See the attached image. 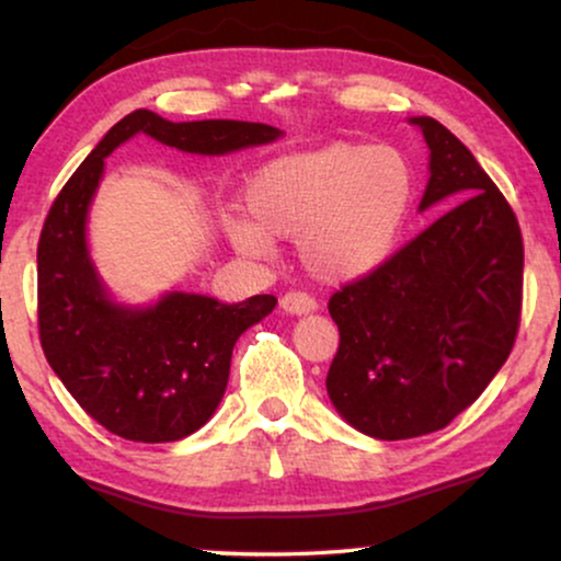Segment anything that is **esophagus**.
I'll return each mask as SVG.
<instances>
[{"instance_id": "1", "label": "esophagus", "mask_w": 561, "mask_h": 561, "mask_svg": "<svg viewBox=\"0 0 561 561\" xmlns=\"http://www.w3.org/2000/svg\"><path fill=\"white\" fill-rule=\"evenodd\" d=\"M279 306L285 308L287 313H308L317 308V298L308 293H300V289H289V293L282 295Z\"/></svg>"}]
</instances>
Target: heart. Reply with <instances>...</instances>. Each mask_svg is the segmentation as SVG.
<instances>
[{
    "label": "heart",
    "instance_id": "obj_1",
    "mask_svg": "<svg viewBox=\"0 0 561 561\" xmlns=\"http://www.w3.org/2000/svg\"><path fill=\"white\" fill-rule=\"evenodd\" d=\"M250 216H231V242L266 255L272 234L295 240L317 279L351 282L382 266L401 240L416 197V171L405 152L366 141H330L295 152L255 173Z\"/></svg>",
    "mask_w": 561,
    "mask_h": 561
}]
</instances>
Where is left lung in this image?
Segmentation results:
<instances>
[{"label":"left lung","mask_w":561,"mask_h":561,"mask_svg":"<svg viewBox=\"0 0 561 561\" xmlns=\"http://www.w3.org/2000/svg\"><path fill=\"white\" fill-rule=\"evenodd\" d=\"M430 147L420 210L450 204L371 274L330 298L340 330L327 392L379 440L443 430L480 398L523 319V231L472 152L435 118H411Z\"/></svg>","instance_id":"8db88e82"}]
</instances>
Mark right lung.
Wrapping results in <instances>:
<instances>
[{
	"mask_svg": "<svg viewBox=\"0 0 561 561\" xmlns=\"http://www.w3.org/2000/svg\"><path fill=\"white\" fill-rule=\"evenodd\" d=\"M199 156H224L282 137L248 121L171 124L152 111L121 118L68 179L44 218L36 250L38 340L76 403L134 443L182 440L214 416L229 382L231 347L274 311V295L218 302L171 293L152 308L107 300L87 253V210L105 158L134 134Z\"/></svg>",
	"mask_w": 561,
	"mask_h": 561,
	"instance_id": "right-lung-1",
	"label": "right lung"
}]
</instances>
